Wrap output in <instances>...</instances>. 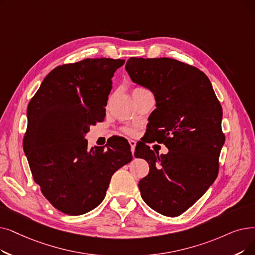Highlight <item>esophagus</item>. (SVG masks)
Instances as JSON below:
<instances>
[{
  "label": "esophagus",
  "instance_id": "1",
  "mask_svg": "<svg viewBox=\"0 0 255 255\" xmlns=\"http://www.w3.org/2000/svg\"><path fill=\"white\" fill-rule=\"evenodd\" d=\"M129 143H130V147H131V152H132V154H133L134 150H135V146H136V141L133 140V139H129Z\"/></svg>",
  "mask_w": 255,
  "mask_h": 255
}]
</instances>
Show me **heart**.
Segmentation results:
<instances>
[{"label": "heart", "instance_id": "1", "mask_svg": "<svg viewBox=\"0 0 255 255\" xmlns=\"http://www.w3.org/2000/svg\"><path fill=\"white\" fill-rule=\"evenodd\" d=\"M146 90H147V88H145V87L137 86V87H134L133 90H132V94L138 93V92H142V91H146ZM123 131H124V133L127 134V135H133V134L135 133V130H134L133 128H130V127H125V128L123 129Z\"/></svg>", "mask_w": 255, "mask_h": 255}]
</instances>
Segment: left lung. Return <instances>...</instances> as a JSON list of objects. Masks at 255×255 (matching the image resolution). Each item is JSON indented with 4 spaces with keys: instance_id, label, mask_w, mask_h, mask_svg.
Listing matches in <instances>:
<instances>
[{
    "instance_id": "8db88e82",
    "label": "left lung",
    "mask_w": 255,
    "mask_h": 255,
    "mask_svg": "<svg viewBox=\"0 0 255 255\" xmlns=\"http://www.w3.org/2000/svg\"><path fill=\"white\" fill-rule=\"evenodd\" d=\"M125 68L132 81L149 88L156 100L148 141L169 149L157 155L146 143L135 148L134 156L146 159L150 168L138 183L141 198L155 212L177 217L217 178L225 141L222 106L207 76L191 64L130 57Z\"/></svg>"
}]
</instances>
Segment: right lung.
Here are the masks:
<instances>
[{"mask_svg":"<svg viewBox=\"0 0 255 255\" xmlns=\"http://www.w3.org/2000/svg\"><path fill=\"white\" fill-rule=\"evenodd\" d=\"M124 62L87 58L58 65L29 102L24 151L42 195L63 214L97 207L114 173L132 160L123 138L91 150L85 139L90 127L104 120L112 78Z\"/></svg>","mask_w":255,"mask_h":255,"instance_id":"add662e5","label":"right lung"}]
</instances>
